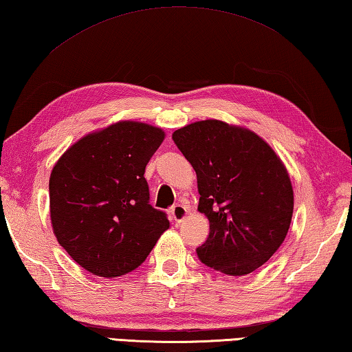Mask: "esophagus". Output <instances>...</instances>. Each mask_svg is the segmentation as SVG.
<instances>
[{"instance_id": "34e87169", "label": "esophagus", "mask_w": 352, "mask_h": 352, "mask_svg": "<svg viewBox=\"0 0 352 352\" xmlns=\"http://www.w3.org/2000/svg\"><path fill=\"white\" fill-rule=\"evenodd\" d=\"M169 212H170L172 220H174L175 223H180L184 220V217L188 215V209L184 208L183 204H175V206L170 208Z\"/></svg>"}]
</instances>
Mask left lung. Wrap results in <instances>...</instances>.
<instances>
[{"label":"left lung","mask_w":352,"mask_h":352,"mask_svg":"<svg viewBox=\"0 0 352 352\" xmlns=\"http://www.w3.org/2000/svg\"><path fill=\"white\" fill-rule=\"evenodd\" d=\"M192 164L198 210L209 235L197 255L226 276H246L270 260L291 225L294 192L282 160L257 133L204 120L172 133Z\"/></svg>","instance_id":"1"}]
</instances>
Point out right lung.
<instances>
[{"label": "right lung", "mask_w": 352, "mask_h": 352, "mask_svg": "<svg viewBox=\"0 0 352 352\" xmlns=\"http://www.w3.org/2000/svg\"><path fill=\"white\" fill-rule=\"evenodd\" d=\"M164 132L118 121L82 137L61 155L49 180L56 240L81 267L118 277L143 263L169 220L149 204L146 164Z\"/></svg>", "instance_id": "1"}]
</instances>
